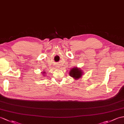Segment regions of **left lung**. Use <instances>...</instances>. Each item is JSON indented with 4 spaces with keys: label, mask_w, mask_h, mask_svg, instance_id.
Masks as SVG:
<instances>
[{
    "label": "left lung",
    "mask_w": 124,
    "mask_h": 124,
    "mask_svg": "<svg viewBox=\"0 0 124 124\" xmlns=\"http://www.w3.org/2000/svg\"><path fill=\"white\" fill-rule=\"evenodd\" d=\"M82 73V72L81 70H80V69L75 68L71 69V71H70V75L71 77L74 78L78 79L81 77Z\"/></svg>",
    "instance_id": "1"
}]
</instances>
